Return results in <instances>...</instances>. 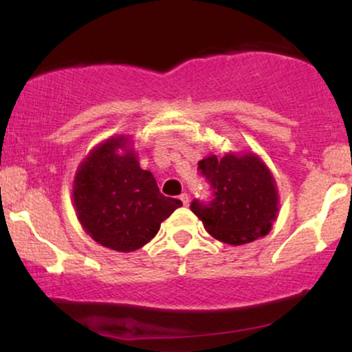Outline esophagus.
<instances>
[{
	"instance_id": "1",
	"label": "esophagus",
	"mask_w": 352,
	"mask_h": 352,
	"mask_svg": "<svg viewBox=\"0 0 352 352\" xmlns=\"http://www.w3.org/2000/svg\"><path fill=\"white\" fill-rule=\"evenodd\" d=\"M180 201H182V203H184V206H188V203H190V196L186 195V193H182V195H180Z\"/></svg>"
}]
</instances>
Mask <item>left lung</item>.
<instances>
[{
	"label": "left lung",
	"instance_id": "left-lung-1",
	"mask_svg": "<svg viewBox=\"0 0 352 352\" xmlns=\"http://www.w3.org/2000/svg\"><path fill=\"white\" fill-rule=\"evenodd\" d=\"M212 198L195 199L191 210L209 235L227 245L240 246L265 236L277 219L278 193L269 167L252 153L214 154L198 162Z\"/></svg>",
	"mask_w": 352,
	"mask_h": 352
}]
</instances>
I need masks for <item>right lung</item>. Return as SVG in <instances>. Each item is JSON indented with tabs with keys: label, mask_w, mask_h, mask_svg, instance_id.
Here are the masks:
<instances>
[{
	"label": "right lung",
	"mask_w": 352,
	"mask_h": 352,
	"mask_svg": "<svg viewBox=\"0 0 352 352\" xmlns=\"http://www.w3.org/2000/svg\"><path fill=\"white\" fill-rule=\"evenodd\" d=\"M129 137L107 138L75 173L72 199L82 227L96 243L130 252L151 241L182 201L167 198L149 170L140 167ZM124 151L120 155L118 151Z\"/></svg>",
	"instance_id": "add662e5"
}]
</instances>
